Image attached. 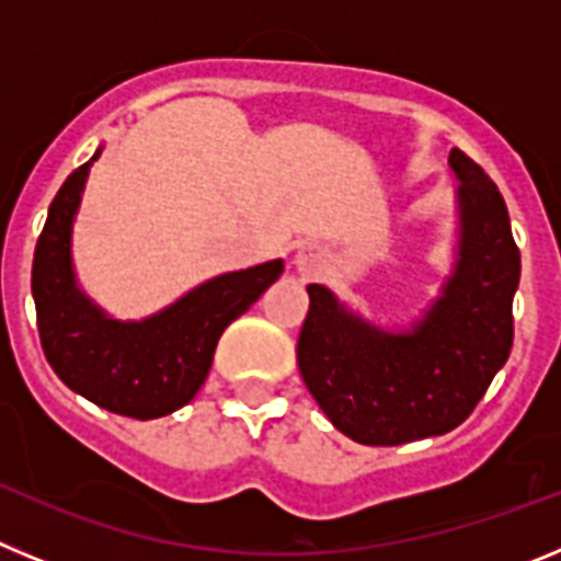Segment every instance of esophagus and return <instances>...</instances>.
Wrapping results in <instances>:
<instances>
[{
  "label": "esophagus",
  "instance_id": "esophagus-1",
  "mask_svg": "<svg viewBox=\"0 0 561 561\" xmlns=\"http://www.w3.org/2000/svg\"><path fill=\"white\" fill-rule=\"evenodd\" d=\"M323 266V252L314 244H304L295 252V270L297 272H317Z\"/></svg>",
  "mask_w": 561,
  "mask_h": 561
}]
</instances>
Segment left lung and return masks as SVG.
<instances>
[{"mask_svg": "<svg viewBox=\"0 0 561 561\" xmlns=\"http://www.w3.org/2000/svg\"><path fill=\"white\" fill-rule=\"evenodd\" d=\"M460 182L458 244L440 295L404 329L351 311L329 286L309 284L297 368L329 421L356 444L396 447L469 419L512 354L519 250L497 185L463 151L449 153Z\"/></svg>", "mask_w": 561, "mask_h": 561, "instance_id": "obj_1", "label": "left lung"}]
</instances>
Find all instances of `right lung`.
<instances>
[{
  "mask_svg": "<svg viewBox=\"0 0 561 561\" xmlns=\"http://www.w3.org/2000/svg\"><path fill=\"white\" fill-rule=\"evenodd\" d=\"M67 176L49 205L33 257V300L49 368L69 390L108 413L162 419L185 408L210 374L219 336L275 284L284 261L225 272L157 314L117 320L78 286L72 225L92 162Z\"/></svg>",
  "mask_w": 561,
  "mask_h": 561,
  "instance_id": "obj_1",
  "label": "right lung"
}]
</instances>
